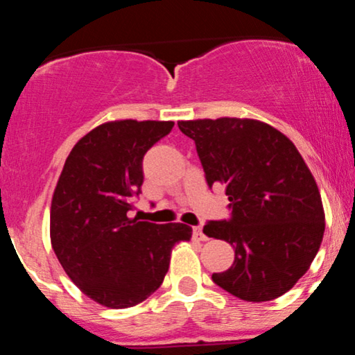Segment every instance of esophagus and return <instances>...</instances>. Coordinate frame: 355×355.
I'll use <instances>...</instances> for the list:
<instances>
[{"label":"esophagus","instance_id":"1","mask_svg":"<svg viewBox=\"0 0 355 355\" xmlns=\"http://www.w3.org/2000/svg\"><path fill=\"white\" fill-rule=\"evenodd\" d=\"M193 235H195V239H198V240H207V235L202 232L200 225L193 227Z\"/></svg>","mask_w":355,"mask_h":355}]
</instances>
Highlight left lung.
I'll return each instance as SVG.
<instances>
[{
    "mask_svg": "<svg viewBox=\"0 0 355 355\" xmlns=\"http://www.w3.org/2000/svg\"><path fill=\"white\" fill-rule=\"evenodd\" d=\"M197 146L205 180L225 185L229 220L203 227L229 242L235 260L211 280L247 302L284 295L319 252L325 217L302 155L274 126L250 118L178 121Z\"/></svg>",
    "mask_w": 355,
    "mask_h": 355,
    "instance_id": "obj_1",
    "label": "left lung"
}]
</instances>
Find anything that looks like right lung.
Listing matches in <instances>:
<instances>
[{
	"mask_svg": "<svg viewBox=\"0 0 355 355\" xmlns=\"http://www.w3.org/2000/svg\"><path fill=\"white\" fill-rule=\"evenodd\" d=\"M173 121H108L87 133L64 162L51 200V247L76 287L105 307L144 302L164 282L185 223L130 218L141 193L144 157Z\"/></svg>",
	"mask_w": 355,
	"mask_h": 355,
	"instance_id": "add662e5",
	"label": "right lung"
}]
</instances>
